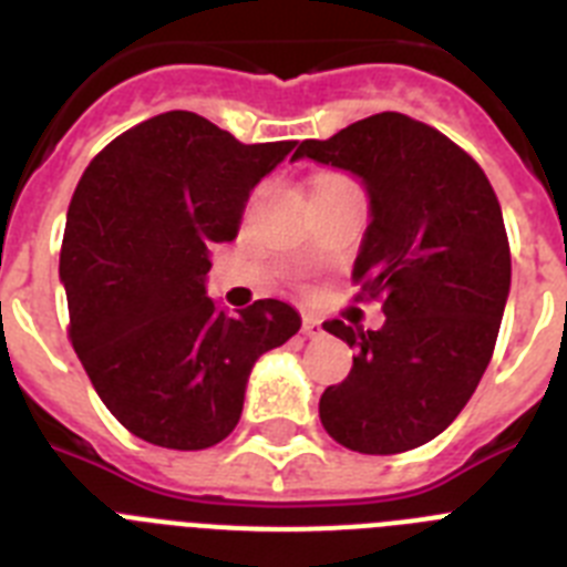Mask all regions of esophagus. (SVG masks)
Here are the masks:
<instances>
[{
  "mask_svg": "<svg viewBox=\"0 0 567 567\" xmlns=\"http://www.w3.org/2000/svg\"><path fill=\"white\" fill-rule=\"evenodd\" d=\"M302 333L308 339H317V337H322V319L319 317H313V313H305L302 317Z\"/></svg>",
  "mask_w": 567,
  "mask_h": 567,
  "instance_id": "1",
  "label": "esophagus"
}]
</instances>
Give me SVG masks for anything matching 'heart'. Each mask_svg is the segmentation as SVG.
I'll return each instance as SVG.
<instances>
[{"mask_svg": "<svg viewBox=\"0 0 567 567\" xmlns=\"http://www.w3.org/2000/svg\"><path fill=\"white\" fill-rule=\"evenodd\" d=\"M333 179H339V176H319V179L313 182V188H317V185H322V182H333Z\"/></svg>", "mask_w": 567, "mask_h": 567, "instance_id": "1", "label": "heart"}]
</instances>
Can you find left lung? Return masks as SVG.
<instances>
[{
	"instance_id": "8db88e82",
	"label": "left lung",
	"mask_w": 567,
	"mask_h": 567,
	"mask_svg": "<svg viewBox=\"0 0 567 567\" xmlns=\"http://www.w3.org/2000/svg\"><path fill=\"white\" fill-rule=\"evenodd\" d=\"M302 156L365 182L373 219L353 282L385 311L379 331L322 324L357 357L322 393L319 420L359 454H402L460 416L494 357L511 288L499 199L474 156L396 111L305 140L293 159Z\"/></svg>"
}]
</instances>
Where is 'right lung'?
<instances>
[{
    "label": "right lung",
    "instance_id": "right-lung-1",
    "mask_svg": "<svg viewBox=\"0 0 567 567\" xmlns=\"http://www.w3.org/2000/svg\"><path fill=\"white\" fill-rule=\"evenodd\" d=\"M293 145H245L167 111L102 147L73 190L59 254L68 339L107 411L151 445L223 442L256 359L302 324L279 299L230 317L205 297L210 248L236 239L254 185Z\"/></svg>",
    "mask_w": 567,
    "mask_h": 567
}]
</instances>
